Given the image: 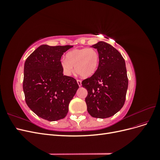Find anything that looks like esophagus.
I'll list each match as a JSON object with an SVG mask.
<instances>
[{"label":"esophagus","instance_id":"esophagus-1","mask_svg":"<svg viewBox=\"0 0 160 160\" xmlns=\"http://www.w3.org/2000/svg\"><path fill=\"white\" fill-rule=\"evenodd\" d=\"M77 84H78V85H79V87H81V86L82 85V84H81V81H80V80H77Z\"/></svg>","mask_w":160,"mask_h":160}]
</instances>
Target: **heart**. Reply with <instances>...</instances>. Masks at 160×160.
<instances>
[{
	"label": "heart",
	"instance_id": "1",
	"mask_svg": "<svg viewBox=\"0 0 160 160\" xmlns=\"http://www.w3.org/2000/svg\"><path fill=\"white\" fill-rule=\"evenodd\" d=\"M99 60V52L93 48L76 49L67 53L65 59L61 61V67L67 75L73 72L75 67L77 74L83 78H89L98 71Z\"/></svg>",
	"mask_w": 160,
	"mask_h": 160
}]
</instances>
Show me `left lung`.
<instances>
[{"mask_svg": "<svg viewBox=\"0 0 160 160\" xmlns=\"http://www.w3.org/2000/svg\"><path fill=\"white\" fill-rule=\"evenodd\" d=\"M91 47L98 50L99 65L95 73L82 81L88 90V113L95 118L111 117L122 108L128 88L125 62L121 53L108 43L99 41Z\"/></svg>", "mask_w": 160, "mask_h": 160, "instance_id": "1", "label": "left lung"}]
</instances>
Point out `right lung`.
<instances>
[{"label": "right lung", "instance_id": "add662e5", "mask_svg": "<svg viewBox=\"0 0 160 160\" xmlns=\"http://www.w3.org/2000/svg\"><path fill=\"white\" fill-rule=\"evenodd\" d=\"M72 47L42 45L25 62L22 87L26 103L38 117L50 122L66 117L79 88L74 78L63 75L61 67L62 55Z\"/></svg>", "mask_w": 160, "mask_h": 160}]
</instances>
